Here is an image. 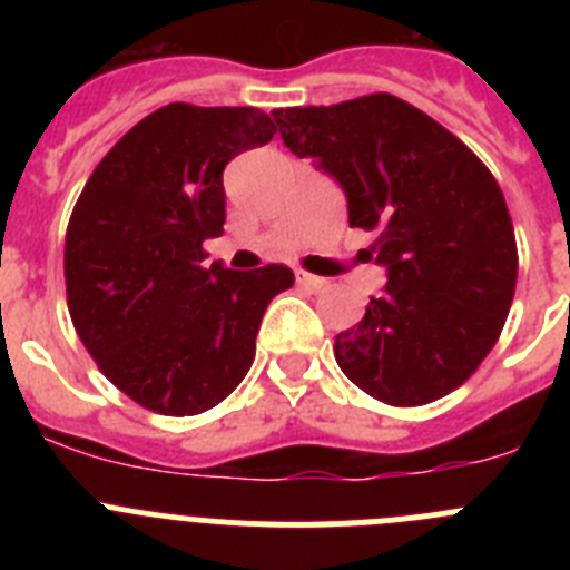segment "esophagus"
Instances as JSON below:
<instances>
[{"label": "esophagus", "instance_id": "esophagus-1", "mask_svg": "<svg viewBox=\"0 0 570 570\" xmlns=\"http://www.w3.org/2000/svg\"><path fill=\"white\" fill-rule=\"evenodd\" d=\"M296 282H299L302 288H308V291H322L328 282L322 279V276H314L308 274V271H296Z\"/></svg>", "mask_w": 570, "mask_h": 570}]
</instances>
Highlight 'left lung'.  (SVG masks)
<instances>
[{
    "mask_svg": "<svg viewBox=\"0 0 570 570\" xmlns=\"http://www.w3.org/2000/svg\"><path fill=\"white\" fill-rule=\"evenodd\" d=\"M299 159L347 194V223L376 234L382 294L334 342L336 365L385 405H428L497 345L517 288L505 196L462 139L394 94L274 110Z\"/></svg>",
    "mask_w": 570,
    "mask_h": 570,
    "instance_id": "left-lung-1",
    "label": "left lung"
}]
</instances>
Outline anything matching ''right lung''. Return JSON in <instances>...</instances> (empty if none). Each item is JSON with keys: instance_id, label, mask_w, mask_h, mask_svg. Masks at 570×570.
I'll list each match as a JSON object with an SVG mask.
<instances>
[{"instance_id": "right-lung-1", "label": "right lung", "mask_w": 570, "mask_h": 570, "mask_svg": "<svg viewBox=\"0 0 570 570\" xmlns=\"http://www.w3.org/2000/svg\"><path fill=\"white\" fill-rule=\"evenodd\" d=\"M259 108L170 102L102 156L65 234L70 322L105 376L136 405L194 416L245 380L256 334L294 271L205 265L223 234L225 165L271 142Z\"/></svg>"}]
</instances>
